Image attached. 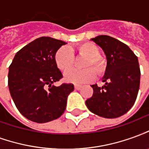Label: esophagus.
Wrapping results in <instances>:
<instances>
[{"label": "esophagus", "mask_w": 149, "mask_h": 149, "mask_svg": "<svg viewBox=\"0 0 149 149\" xmlns=\"http://www.w3.org/2000/svg\"><path fill=\"white\" fill-rule=\"evenodd\" d=\"M74 88L76 90H79V89H81V85H80V84H75Z\"/></svg>", "instance_id": "obj_1"}]
</instances>
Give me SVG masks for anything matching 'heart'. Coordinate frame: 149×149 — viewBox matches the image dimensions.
I'll return each mask as SVG.
<instances>
[{"instance_id": "obj_1", "label": "heart", "mask_w": 149, "mask_h": 149, "mask_svg": "<svg viewBox=\"0 0 149 149\" xmlns=\"http://www.w3.org/2000/svg\"><path fill=\"white\" fill-rule=\"evenodd\" d=\"M77 50L80 55L88 56L84 62V69L79 70L77 68H71L66 72L64 75V79L68 83L79 84L88 83L93 81L96 78V72L91 68L93 67L99 75L103 74L106 69V64L103 58L100 56L99 47L92 42H84L77 46ZM74 53L69 47L64 46L56 51L55 54V62L57 68L65 71L71 68L74 63Z\"/></svg>"}]
</instances>
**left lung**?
I'll return each mask as SVG.
<instances>
[{"label":"left lung","instance_id":"1","mask_svg":"<svg viewBox=\"0 0 149 149\" xmlns=\"http://www.w3.org/2000/svg\"><path fill=\"white\" fill-rule=\"evenodd\" d=\"M106 56L107 66L102 87L91 85L93 94L86 106L94 114L104 118H116L133 106L140 88L141 70L136 56L128 45L109 36L91 39Z\"/></svg>","mask_w":149,"mask_h":149}]
</instances>
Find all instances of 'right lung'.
Masks as SVG:
<instances>
[{
    "label": "right lung",
    "instance_id": "add662e5",
    "mask_svg": "<svg viewBox=\"0 0 149 149\" xmlns=\"http://www.w3.org/2000/svg\"><path fill=\"white\" fill-rule=\"evenodd\" d=\"M67 43L49 37L34 40L18 51L8 68L10 95L19 112L36 123H46L64 113L72 84L54 83L63 77L55 54Z\"/></svg>",
    "mask_w": 149,
    "mask_h": 149
}]
</instances>
